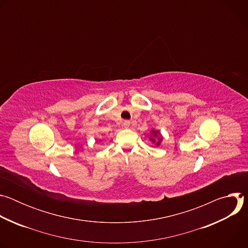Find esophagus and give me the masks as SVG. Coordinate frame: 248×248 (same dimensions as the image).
<instances>
[{
  "label": "esophagus",
  "mask_w": 248,
  "mask_h": 248,
  "mask_svg": "<svg viewBox=\"0 0 248 248\" xmlns=\"http://www.w3.org/2000/svg\"><path fill=\"white\" fill-rule=\"evenodd\" d=\"M123 125H124V128H127V127H129V125H130V122H129V121H124V122L123 123Z\"/></svg>",
  "instance_id": "obj_1"
}]
</instances>
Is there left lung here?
Wrapping results in <instances>:
<instances>
[{"mask_svg": "<svg viewBox=\"0 0 248 248\" xmlns=\"http://www.w3.org/2000/svg\"><path fill=\"white\" fill-rule=\"evenodd\" d=\"M149 139L152 141L153 143L156 144V146H159L162 142V140H163V136H162V134L159 130L152 129L151 130V136L149 137Z\"/></svg>", "mask_w": 248, "mask_h": 248, "instance_id": "1", "label": "left lung"}]
</instances>
